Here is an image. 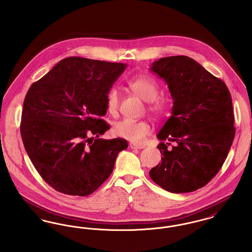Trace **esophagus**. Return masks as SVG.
<instances>
[{
  "mask_svg": "<svg viewBox=\"0 0 252 252\" xmlns=\"http://www.w3.org/2000/svg\"><path fill=\"white\" fill-rule=\"evenodd\" d=\"M129 146L132 149H143L144 148V144H136V143H130Z\"/></svg>",
  "mask_w": 252,
  "mask_h": 252,
  "instance_id": "34e87169",
  "label": "esophagus"
}]
</instances>
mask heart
I'll list each match as a JSON object with an SVG mask.
<instances>
[{
    "instance_id": "heart-1",
    "label": "heart",
    "mask_w": 252,
    "mask_h": 252,
    "mask_svg": "<svg viewBox=\"0 0 252 252\" xmlns=\"http://www.w3.org/2000/svg\"><path fill=\"white\" fill-rule=\"evenodd\" d=\"M127 85L132 91L143 100L149 102V108L155 113H162L165 109V102L158 94V84L156 80L147 74H136L127 80ZM120 94L112 87L106 94V107L110 115H116L119 109ZM114 135L135 143L143 142L151 132V126L146 121L122 119L114 123L112 126Z\"/></svg>"
}]
</instances>
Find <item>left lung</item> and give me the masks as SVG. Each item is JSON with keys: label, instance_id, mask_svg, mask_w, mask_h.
<instances>
[{"label": "left lung", "instance_id": "obj_1", "mask_svg": "<svg viewBox=\"0 0 252 252\" xmlns=\"http://www.w3.org/2000/svg\"><path fill=\"white\" fill-rule=\"evenodd\" d=\"M150 71L168 85L173 99L171 117L157 138L161 163L149 171L168 192L202 188L222 167L235 135L232 100L226 84L185 56L159 59ZM177 144L167 150V143Z\"/></svg>", "mask_w": 252, "mask_h": 252}]
</instances>
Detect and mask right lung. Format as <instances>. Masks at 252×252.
<instances>
[{
    "label": "right lung",
    "instance_id": "right-lung-1",
    "mask_svg": "<svg viewBox=\"0 0 252 252\" xmlns=\"http://www.w3.org/2000/svg\"><path fill=\"white\" fill-rule=\"evenodd\" d=\"M126 64L71 57L30 87L21 134L32 163L51 187L86 196L112 173L125 139H99L109 129L106 94ZM95 135L89 137L88 135Z\"/></svg>",
    "mask_w": 252,
    "mask_h": 252
}]
</instances>
